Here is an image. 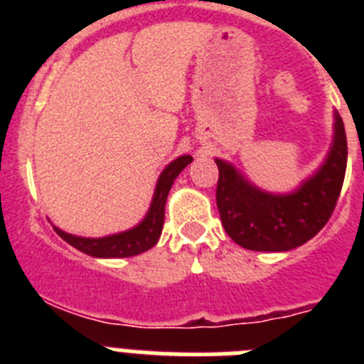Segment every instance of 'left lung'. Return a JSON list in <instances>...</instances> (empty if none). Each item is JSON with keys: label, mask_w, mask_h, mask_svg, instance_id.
I'll return each mask as SVG.
<instances>
[{"label": "left lung", "mask_w": 364, "mask_h": 364, "mask_svg": "<svg viewBox=\"0 0 364 364\" xmlns=\"http://www.w3.org/2000/svg\"><path fill=\"white\" fill-rule=\"evenodd\" d=\"M333 142L326 160L297 191L273 195L260 191L231 164L217 159V208L222 226L239 246L253 252H288L302 246L324 228L345 182V124L333 114Z\"/></svg>", "instance_id": "8db88e82"}]
</instances>
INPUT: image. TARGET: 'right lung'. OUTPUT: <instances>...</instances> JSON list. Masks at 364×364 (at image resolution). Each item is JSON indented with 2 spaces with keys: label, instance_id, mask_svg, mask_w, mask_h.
<instances>
[{
  "label": "right lung",
  "instance_id": "add662e5",
  "mask_svg": "<svg viewBox=\"0 0 364 364\" xmlns=\"http://www.w3.org/2000/svg\"><path fill=\"white\" fill-rule=\"evenodd\" d=\"M193 160V156L184 154L173 160L169 166L166 167L160 175L159 182H156V189H154L153 202L147 211L146 218H144L138 226L133 230L122 231L117 235H109V237H102V239H85V237H76L62 231L60 228H54L60 237L70 246H74L80 252L87 253L91 257H98V259H120V257H134L140 253L147 252L154 244L159 242L160 235H162L164 228V210H166V200L169 195L173 182L180 171L188 166Z\"/></svg>",
  "mask_w": 364,
  "mask_h": 364
}]
</instances>
